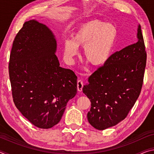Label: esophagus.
<instances>
[{
    "mask_svg": "<svg viewBox=\"0 0 154 154\" xmlns=\"http://www.w3.org/2000/svg\"><path fill=\"white\" fill-rule=\"evenodd\" d=\"M83 87V83L82 80L77 81V90L79 92H82V88Z\"/></svg>",
    "mask_w": 154,
    "mask_h": 154,
    "instance_id": "34e87169",
    "label": "esophagus"
}]
</instances>
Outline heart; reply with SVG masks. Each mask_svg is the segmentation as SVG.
Returning a JSON list of instances; mask_svg holds the SVG:
<instances>
[{
  "label": "heart",
  "instance_id": "b5f03b06",
  "mask_svg": "<svg viewBox=\"0 0 154 154\" xmlns=\"http://www.w3.org/2000/svg\"><path fill=\"white\" fill-rule=\"evenodd\" d=\"M118 36V28L114 25L98 20L86 21L78 26L71 40L64 41V56L72 63L78 55L77 49H83L85 61L94 67H101L111 58Z\"/></svg>",
  "mask_w": 154,
  "mask_h": 154
}]
</instances>
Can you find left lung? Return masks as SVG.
I'll return each instance as SVG.
<instances>
[{"mask_svg": "<svg viewBox=\"0 0 154 154\" xmlns=\"http://www.w3.org/2000/svg\"><path fill=\"white\" fill-rule=\"evenodd\" d=\"M137 38L136 43L112 54L83 85V92L91 102L88 119L96 129L103 130L119 123L139 98L147 60L140 25Z\"/></svg>", "mask_w": 154, "mask_h": 154, "instance_id": "left-lung-1", "label": "left lung"}]
</instances>
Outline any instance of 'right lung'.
Masks as SVG:
<instances>
[{
    "label": "right lung",
    "instance_id": "right-lung-1",
    "mask_svg": "<svg viewBox=\"0 0 154 154\" xmlns=\"http://www.w3.org/2000/svg\"><path fill=\"white\" fill-rule=\"evenodd\" d=\"M55 36L35 20L15 36L9 72L14 102L34 126L48 129L60 121L67 103L77 94V77L60 66Z\"/></svg>",
    "mask_w": 154,
    "mask_h": 154
}]
</instances>
